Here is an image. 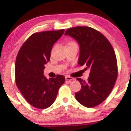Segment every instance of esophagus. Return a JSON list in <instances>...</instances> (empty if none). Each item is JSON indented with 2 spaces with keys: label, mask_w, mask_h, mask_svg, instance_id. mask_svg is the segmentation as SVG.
Wrapping results in <instances>:
<instances>
[{
  "label": "esophagus",
  "mask_w": 131,
  "mask_h": 131,
  "mask_svg": "<svg viewBox=\"0 0 131 131\" xmlns=\"http://www.w3.org/2000/svg\"><path fill=\"white\" fill-rule=\"evenodd\" d=\"M65 79H66V80H67V81H70V82L71 81L73 80V79H74V78H72V77H70V76H66Z\"/></svg>",
  "instance_id": "34e87169"
}]
</instances>
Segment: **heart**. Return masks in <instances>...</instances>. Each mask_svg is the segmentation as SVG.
<instances>
[{
	"instance_id": "heart-1",
	"label": "heart",
	"mask_w": 131,
	"mask_h": 131,
	"mask_svg": "<svg viewBox=\"0 0 131 131\" xmlns=\"http://www.w3.org/2000/svg\"><path fill=\"white\" fill-rule=\"evenodd\" d=\"M70 43H73V42H70Z\"/></svg>"
}]
</instances>
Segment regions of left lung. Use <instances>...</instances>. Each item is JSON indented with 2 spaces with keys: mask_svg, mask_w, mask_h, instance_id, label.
I'll list each match as a JSON object with an SVG mask.
<instances>
[{
  "mask_svg": "<svg viewBox=\"0 0 131 131\" xmlns=\"http://www.w3.org/2000/svg\"><path fill=\"white\" fill-rule=\"evenodd\" d=\"M65 35L73 37L80 47L78 64L90 70L88 81L77 78L81 89L75 94L81 105L92 108L102 103L112 92L118 77L115 52L108 40L88 26L69 28Z\"/></svg>",
  "mask_w": 131,
  "mask_h": 131,
  "instance_id": "obj_1",
  "label": "left lung"
}]
</instances>
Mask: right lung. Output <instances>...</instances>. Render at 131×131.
<instances>
[{"instance_id": "add662e5", "label": "right lung", "mask_w": 131, "mask_h": 131, "mask_svg": "<svg viewBox=\"0 0 131 131\" xmlns=\"http://www.w3.org/2000/svg\"><path fill=\"white\" fill-rule=\"evenodd\" d=\"M64 32V29H60L34 33L18 53L15 71L16 86L26 101L36 108L45 109L53 104L65 81L63 75L49 79L43 75L52 47Z\"/></svg>"}]
</instances>
